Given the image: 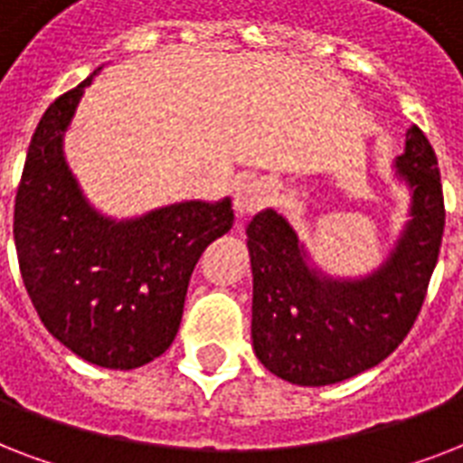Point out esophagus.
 <instances>
[{
    "mask_svg": "<svg viewBox=\"0 0 463 463\" xmlns=\"http://www.w3.org/2000/svg\"><path fill=\"white\" fill-rule=\"evenodd\" d=\"M269 196H271V189H269L267 182H261V180L242 182V184L238 187V192H235V202H232L235 213H238L240 218L252 216V213H257V211L267 206Z\"/></svg>",
    "mask_w": 463,
    "mask_h": 463,
    "instance_id": "esophagus-1",
    "label": "esophagus"
}]
</instances>
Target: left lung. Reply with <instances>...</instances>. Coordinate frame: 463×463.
<instances>
[{"instance_id": "obj_1", "label": "left lung", "mask_w": 463, "mask_h": 463, "mask_svg": "<svg viewBox=\"0 0 463 463\" xmlns=\"http://www.w3.org/2000/svg\"><path fill=\"white\" fill-rule=\"evenodd\" d=\"M392 170L411 196L409 221L363 276L324 271L281 211L247 223L252 348L276 377L300 387L355 377L394 353L416 322L445 232L438 158L416 125Z\"/></svg>"}]
</instances>
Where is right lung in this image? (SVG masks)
Here are the masks:
<instances>
[{
  "label": "right lung",
  "mask_w": 463,
  "mask_h": 463,
  "mask_svg": "<svg viewBox=\"0 0 463 463\" xmlns=\"http://www.w3.org/2000/svg\"><path fill=\"white\" fill-rule=\"evenodd\" d=\"M100 69L38 122L16 194L14 240L45 329L90 365L134 370L170 348L189 276L235 216L231 196L175 202L132 218L108 216L89 202L67 163L64 134Z\"/></svg>",
  "instance_id": "obj_1"
}]
</instances>
